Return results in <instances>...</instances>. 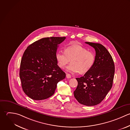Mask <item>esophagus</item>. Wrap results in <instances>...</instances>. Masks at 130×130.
<instances>
[{
    "mask_svg": "<svg viewBox=\"0 0 130 130\" xmlns=\"http://www.w3.org/2000/svg\"><path fill=\"white\" fill-rule=\"evenodd\" d=\"M66 77L67 78H70L71 77V75L70 74H69V73H66Z\"/></svg>",
    "mask_w": 130,
    "mask_h": 130,
    "instance_id": "34e87169",
    "label": "esophagus"
}]
</instances>
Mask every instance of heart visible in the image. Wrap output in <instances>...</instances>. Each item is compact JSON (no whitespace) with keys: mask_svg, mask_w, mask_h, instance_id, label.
<instances>
[{"mask_svg":"<svg viewBox=\"0 0 130 130\" xmlns=\"http://www.w3.org/2000/svg\"><path fill=\"white\" fill-rule=\"evenodd\" d=\"M56 58L58 66L61 68H64L71 60L67 70L80 74L89 72L95 62V55L79 45H69L65 47L64 52L58 51Z\"/></svg>","mask_w":130,"mask_h":130,"instance_id":"heart-1","label":"heart"}]
</instances>
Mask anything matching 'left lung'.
Wrapping results in <instances>:
<instances>
[{
  "mask_svg": "<svg viewBox=\"0 0 130 130\" xmlns=\"http://www.w3.org/2000/svg\"><path fill=\"white\" fill-rule=\"evenodd\" d=\"M96 51L95 62L92 68L80 78L74 92L77 101L84 105H96L103 101L112 88L115 71L113 59L102 44L86 42Z\"/></svg>",
  "mask_w": 130,
  "mask_h": 130,
  "instance_id": "8db88e82",
  "label": "left lung"
}]
</instances>
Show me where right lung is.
Masks as SVG:
<instances>
[{"label": "right lung", "mask_w": 130, "mask_h": 130, "mask_svg": "<svg viewBox=\"0 0 130 130\" xmlns=\"http://www.w3.org/2000/svg\"><path fill=\"white\" fill-rule=\"evenodd\" d=\"M65 37L41 38L29 45L22 56L20 77L24 92L35 100H42L55 93L59 82L66 74L58 66L56 55L58 45Z\"/></svg>", "instance_id": "add662e5"}]
</instances>
